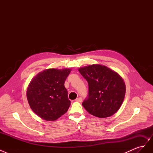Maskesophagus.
Returning a JSON list of instances; mask_svg holds the SVG:
<instances>
[{
	"instance_id": "esophagus-1",
	"label": "esophagus",
	"mask_w": 153,
	"mask_h": 153,
	"mask_svg": "<svg viewBox=\"0 0 153 153\" xmlns=\"http://www.w3.org/2000/svg\"><path fill=\"white\" fill-rule=\"evenodd\" d=\"M75 100H76V101H78V102H82V98H81V97H80V98H76Z\"/></svg>"
}]
</instances>
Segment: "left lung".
<instances>
[{"mask_svg": "<svg viewBox=\"0 0 153 153\" xmlns=\"http://www.w3.org/2000/svg\"><path fill=\"white\" fill-rule=\"evenodd\" d=\"M78 71L88 82L89 92L82 105L100 118L111 116L120 108L126 93L122 77L108 67L93 64Z\"/></svg>", "mask_w": 153, "mask_h": 153, "instance_id": "1", "label": "left lung"}]
</instances>
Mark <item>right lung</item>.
Segmentation results:
<instances>
[{"label":"right lung","mask_w":153,"mask_h":153,"mask_svg":"<svg viewBox=\"0 0 153 153\" xmlns=\"http://www.w3.org/2000/svg\"><path fill=\"white\" fill-rule=\"evenodd\" d=\"M71 69H48L31 80L27 98L33 112L46 121H55L65 114L71 101L64 82Z\"/></svg>","instance_id":"obj_1"}]
</instances>
